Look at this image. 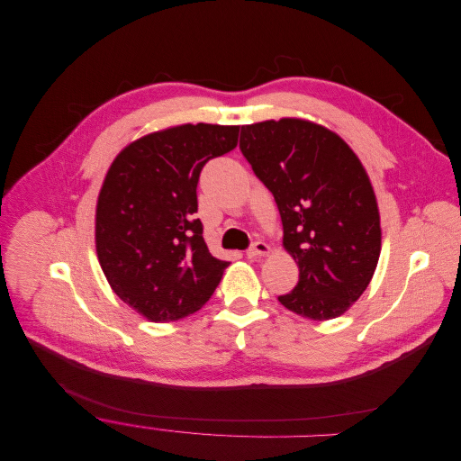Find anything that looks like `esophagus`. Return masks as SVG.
Returning <instances> with one entry per match:
<instances>
[{
  "label": "esophagus",
  "mask_w": 461,
  "mask_h": 461,
  "mask_svg": "<svg viewBox=\"0 0 461 461\" xmlns=\"http://www.w3.org/2000/svg\"><path fill=\"white\" fill-rule=\"evenodd\" d=\"M270 247L265 241H254L249 249H247V258H258V256H265L268 254Z\"/></svg>",
  "instance_id": "1"
}]
</instances>
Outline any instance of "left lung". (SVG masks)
<instances>
[{
  "label": "left lung",
  "instance_id": "obj_1",
  "mask_svg": "<svg viewBox=\"0 0 461 461\" xmlns=\"http://www.w3.org/2000/svg\"><path fill=\"white\" fill-rule=\"evenodd\" d=\"M240 150L272 193L300 268L280 303L309 320L343 314L373 280L382 249L373 185L352 149L296 118L243 125Z\"/></svg>",
  "mask_w": 461,
  "mask_h": 461
}]
</instances>
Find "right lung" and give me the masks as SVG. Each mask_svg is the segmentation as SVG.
Wrapping results in <instances>:
<instances>
[{"label": "right lung", "instance_id": "right-lung-1", "mask_svg": "<svg viewBox=\"0 0 461 461\" xmlns=\"http://www.w3.org/2000/svg\"><path fill=\"white\" fill-rule=\"evenodd\" d=\"M236 125H179L143 136L113 161L96 207V250L113 291L150 321L202 309L229 261L203 240L196 187L212 158L236 149Z\"/></svg>", "mask_w": 461, "mask_h": 461}]
</instances>
